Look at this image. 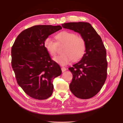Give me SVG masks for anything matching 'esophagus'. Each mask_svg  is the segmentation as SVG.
Wrapping results in <instances>:
<instances>
[{
    "instance_id": "esophagus-1",
    "label": "esophagus",
    "mask_w": 123,
    "mask_h": 123,
    "mask_svg": "<svg viewBox=\"0 0 123 123\" xmlns=\"http://www.w3.org/2000/svg\"><path fill=\"white\" fill-rule=\"evenodd\" d=\"M66 70H67V69L65 67H62V72H64V71H66Z\"/></svg>"
}]
</instances>
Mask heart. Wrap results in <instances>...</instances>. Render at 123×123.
Here are the masks:
<instances>
[{
    "label": "heart",
    "instance_id": "heart-1",
    "mask_svg": "<svg viewBox=\"0 0 123 123\" xmlns=\"http://www.w3.org/2000/svg\"><path fill=\"white\" fill-rule=\"evenodd\" d=\"M57 43L50 37L44 41V47L51 56L57 53V44H64L62 49L63 54L55 57L53 59L57 64L64 66L71 61H77L82 58L86 52V44L85 39L75 33L69 31H62L55 36Z\"/></svg>",
    "mask_w": 123,
    "mask_h": 123
}]
</instances>
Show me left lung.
Returning <instances> with one entry per match:
<instances>
[{"mask_svg": "<svg viewBox=\"0 0 123 123\" xmlns=\"http://www.w3.org/2000/svg\"><path fill=\"white\" fill-rule=\"evenodd\" d=\"M62 27L80 33L86 44V53L81 60L70 67L73 78L69 85L76 97L88 99L100 90L107 75L106 50L101 37L88 23H68Z\"/></svg>", "mask_w": 123, "mask_h": 123, "instance_id": "left-lung-1", "label": "left lung"}]
</instances>
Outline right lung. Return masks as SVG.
Listing matches in <instances>:
<instances>
[{"mask_svg":"<svg viewBox=\"0 0 123 123\" xmlns=\"http://www.w3.org/2000/svg\"><path fill=\"white\" fill-rule=\"evenodd\" d=\"M62 29L61 25L33 26L18 35L12 47L11 64L17 82L34 99L50 97L53 80L62 74L60 66L52 60L43 43L50 35Z\"/></svg>","mask_w":123,"mask_h":123,"instance_id":"right-lung-1","label":"right lung"}]
</instances>
